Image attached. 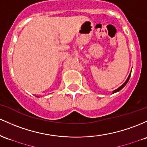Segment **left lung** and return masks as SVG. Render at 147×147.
Masks as SVG:
<instances>
[{"label": "left lung", "mask_w": 147, "mask_h": 147, "mask_svg": "<svg viewBox=\"0 0 147 147\" xmlns=\"http://www.w3.org/2000/svg\"><path fill=\"white\" fill-rule=\"evenodd\" d=\"M130 75H131V72H130V75H129V76L128 77V78H127V80H126V81H125V82H124V83L123 84L121 85V86L120 87H119L118 88H117V89L116 90H114V91H113V93H117V92H119V91H121V90L122 89V88H123L124 86H125V85H126V84L128 83V80H129V79H130Z\"/></svg>", "instance_id": "1"}]
</instances>
